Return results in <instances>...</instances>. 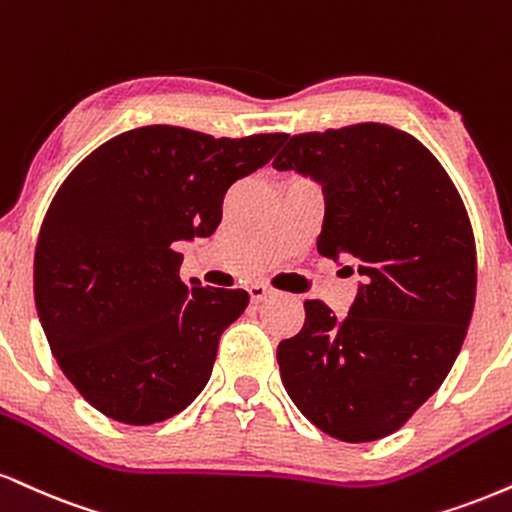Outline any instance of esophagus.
<instances>
[{
    "label": "esophagus",
    "instance_id": "1",
    "mask_svg": "<svg viewBox=\"0 0 512 512\" xmlns=\"http://www.w3.org/2000/svg\"><path fill=\"white\" fill-rule=\"evenodd\" d=\"M248 293H250L252 303L260 305V303H264V300H267V298H272V295H274L276 291H274V288L264 286V283H252V286L248 288Z\"/></svg>",
    "mask_w": 512,
    "mask_h": 512
}]
</instances>
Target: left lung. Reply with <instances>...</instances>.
Masks as SVG:
<instances>
[{
    "instance_id": "8db88e82",
    "label": "left lung",
    "mask_w": 512,
    "mask_h": 512,
    "mask_svg": "<svg viewBox=\"0 0 512 512\" xmlns=\"http://www.w3.org/2000/svg\"><path fill=\"white\" fill-rule=\"evenodd\" d=\"M274 169L322 186L317 250L362 276L343 319L305 300L300 334L276 348L283 389L334 439H384L439 389L463 348L477 293L467 209L439 159L386 123L293 135Z\"/></svg>"
}]
</instances>
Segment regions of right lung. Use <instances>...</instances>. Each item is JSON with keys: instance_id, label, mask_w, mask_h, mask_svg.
<instances>
[{"instance_id": "add662e5", "label": "right lung", "mask_w": 512, "mask_h": 512, "mask_svg": "<svg viewBox=\"0 0 512 512\" xmlns=\"http://www.w3.org/2000/svg\"><path fill=\"white\" fill-rule=\"evenodd\" d=\"M286 138L143 126L61 183L35 248V307L61 372L102 415L164 422L207 386L219 338L250 298L183 281L176 248L212 236L226 190Z\"/></svg>"}]
</instances>
